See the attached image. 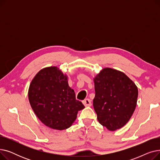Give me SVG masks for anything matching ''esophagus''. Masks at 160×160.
Segmentation results:
<instances>
[{
	"label": "esophagus",
	"instance_id": "obj_1",
	"mask_svg": "<svg viewBox=\"0 0 160 160\" xmlns=\"http://www.w3.org/2000/svg\"><path fill=\"white\" fill-rule=\"evenodd\" d=\"M82 102H83V105H84L86 107L91 106V100L89 98H86L84 100H83Z\"/></svg>",
	"mask_w": 160,
	"mask_h": 160
}]
</instances>
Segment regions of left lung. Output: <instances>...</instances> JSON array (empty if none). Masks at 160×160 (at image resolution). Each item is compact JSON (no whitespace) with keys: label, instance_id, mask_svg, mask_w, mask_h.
<instances>
[{"label":"left lung","instance_id":"8db88e82","mask_svg":"<svg viewBox=\"0 0 160 160\" xmlns=\"http://www.w3.org/2000/svg\"><path fill=\"white\" fill-rule=\"evenodd\" d=\"M93 107L100 124L114 131L127 124L137 104L138 89L124 72L104 68L93 79Z\"/></svg>","mask_w":160,"mask_h":160}]
</instances>
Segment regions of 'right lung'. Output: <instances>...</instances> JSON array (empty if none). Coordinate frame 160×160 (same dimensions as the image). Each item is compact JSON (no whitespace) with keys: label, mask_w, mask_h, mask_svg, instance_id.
Wrapping results in <instances>:
<instances>
[{"label":"right lung","mask_w":160,"mask_h":160,"mask_svg":"<svg viewBox=\"0 0 160 160\" xmlns=\"http://www.w3.org/2000/svg\"><path fill=\"white\" fill-rule=\"evenodd\" d=\"M28 100L39 119L58 130L69 128L85 108L76 99L67 76L57 67H45L36 74L30 84Z\"/></svg>","instance_id":"right-lung-1"}]
</instances>
